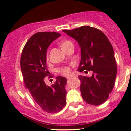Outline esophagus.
Masks as SVG:
<instances>
[{
    "label": "esophagus",
    "mask_w": 131,
    "mask_h": 131,
    "mask_svg": "<svg viewBox=\"0 0 131 131\" xmlns=\"http://www.w3.org/2000/svg\"><path fill=\"white\" fill-rule=\"evenodd\" d=\"M70 78H71V77H67V79H70Z\"/></svg>",
    "instance_id": "esophagus-1"
}]
</instances>
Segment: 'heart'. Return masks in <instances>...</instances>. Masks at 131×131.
Instances as JSON below:
<instances>
[{
	"label": "heart",
	"mask_w": 131,
	"mask_h": 131,
	"mask_svg": "<svg viewBox=\"0 0 131 131\" xmlns=\"http://www.w3.org/2000/svg\"><path fill=\"white\" fill-rule=\"evenodd\" d=\"M72 44V42L70 40H64L60 43V47L62 49H64L65 47L68 46L69 45ZM47 59H48V54H47V56H46ZM59 73L63 75H68L70 73V68L68 67H64L63 68H61L59 70Z\"/></svg>",
	"instance_id": "obj_1"
}]
</instances>
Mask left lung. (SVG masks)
Here are the masks:
<instances>
[{"instance_id":"obj_1","label":"left lung","mask_w":131,"mask_h":131,"mask_svg":"<svg viewBox=\"0 0 131 131\" xmlns=\"http://www.w3.org/2000/svg\"><path fill=\"white\" fill-rule=\"evenodd\" d=\"M63 31L73 37L80 47L81 60L78 71L92 73L91 77H79L83 100L95 106L103 103L113 90L117 75V64L110 42L102 31L89 26Z\"/></svg>"}]
</instances>
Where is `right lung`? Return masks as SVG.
Instances as JSON below:
<instances>
[{
    "instance_id": "right-lung-1",
    "label": "right lung",
    "mask_w": 131,
    "mask_h": 131,
    "mask_svg": "<svg viewBox=\"0 0 131 131\" xmlns=\"http://www.w3.org/2000/svg\"><path fill=\"white\" fill-rule=\"evenodd\" d=\"M60 36L59 33L54 31L36 33L25 44L20 59L25 87L41 109L50 113L60 112L67 104L66 78L58 76L50 86L45 83L46 77H52L46 64L47 49Z\"/></svg>"
}]
</instances>
